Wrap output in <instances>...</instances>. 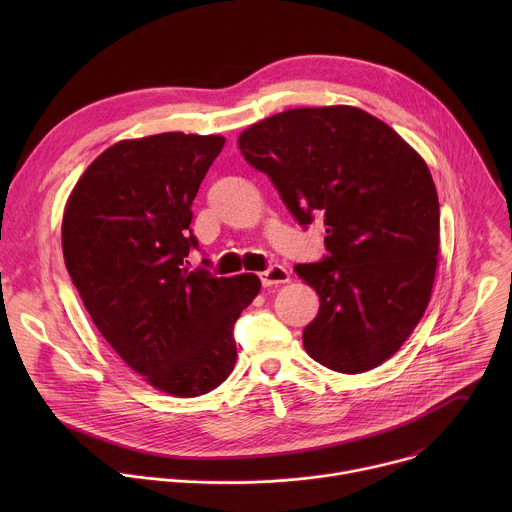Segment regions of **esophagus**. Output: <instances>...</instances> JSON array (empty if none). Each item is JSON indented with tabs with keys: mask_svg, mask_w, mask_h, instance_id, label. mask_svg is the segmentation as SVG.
Wrapping results in <instances>:
<instances>
[{
	"mask_svg": "<svg viewBox=\"0 0 512 512\" xmlns=\"http://www.w3.org/2000/svg\"><path fill=\"white\" fill-rule=\"evenodd\" d=\"M259 279H261L263 287L285 283V281H289V271L285 267H281V265H271V267H267L265 271L259 273Z\"/></svg>",
	"mask_w": 512,
	"mask_h": 512,
	"instance_id": "esophagus-1",
	"label": "esophagus"
}]
</instances>
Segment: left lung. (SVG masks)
<instances>
[{"instance_id": "1", "label": "left lung", "mask_w": 512, "mask_h": 512, "mask_svg": "<svg viewBox=\"0 0 512 512\" xmlns=\"http://www.w3.org/2000/svg\"><path fill=\"white\" fill-rule=\"evenodd\" d=\"M308 229L324 218L328 255L296 273L320 298L306 352L356 375L393 356L421 320L440 251V202L425 162L387 123L356 107L289 109L239 135Z\"/></svg>"}]
</instances>
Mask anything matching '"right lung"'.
<instances>
[{"instance_id":"right-lung-1","label":"right lung","mask_w":512,"mask_h":512,"mask_svg":"<svg viewBox=\"0 0 512 512\" xmlns=\"http://www.w3.org/2000/svg\"><path fill=\"white\" fill-rule=\"evenodd\" d=\"M225 137L160 133L111 145L81 176L62 218L68 275L129 367L174 397L204 395L237 360L235 322L259 294L253 273L190 271L192 200Z\"/></svg>"}]
</instances>
